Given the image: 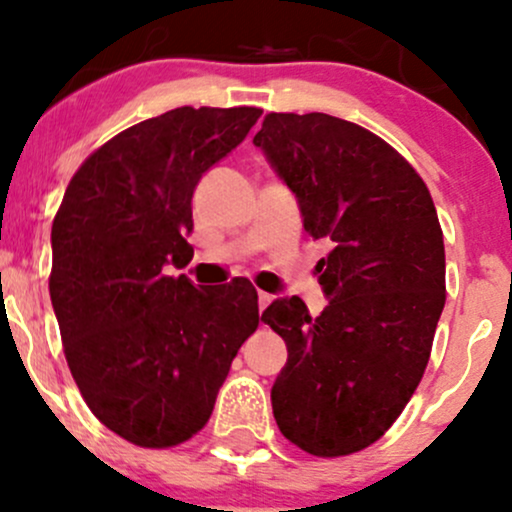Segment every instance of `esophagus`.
<instances>
[{
  "instance_id": "esophagus-1",
  "label": "esophagus",
  "mask_w": 512,
  "mask_h": 512,
  "mask_svg": "<svg viewBox=\"0 0 512 512\" xmlns=\"http://www.w3.org/2000/svg\"><path fill=\"white\" fill-rule=\"evenodd\" d=\"M273 302V297H270V294H266V292H258V309H266V306Z\"/></svg>"
}]
</instances>
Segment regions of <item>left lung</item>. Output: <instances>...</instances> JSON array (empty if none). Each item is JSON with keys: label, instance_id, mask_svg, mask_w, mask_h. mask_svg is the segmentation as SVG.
Segmentation results:
<instances>
[{"label": "left lung", "instance_id": "1", "mask_svg": "<svg viewBox=\"0 0 512 512\" xmlns=\"http://www.w3.org/2000/svg\"><path fill=\"white\" fill-rule=\"evenodd\" d=\"M254 146L326 242L311 316L299 297L263 311L287 345L270 400L282 436L318 458L378 441L429 364L446 304V249L429 189L383 138L323 112H270Z\"/></svg>", "mask_w": 512, "mask_h": 512}]
</instances>
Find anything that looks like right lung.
<instances>
[{"label":"right lung","instance_id":"obj_1","mask_svg":"<svg viewBox=\"0 0 512 512\" xmlns=\"http://www.w3.org/2000/svg\"><path fill=\"white\" fill-rule=\"evenodd\" d=\"M261 112L177 107L129 126L78 167L54 215L50 299L66 362L90 412L134 446L198 434L258 328L249 280L201 287L167 266L194 258L196 184Z\"/></svg>","mask_w":512,"mask_h":512}]
</instances>
